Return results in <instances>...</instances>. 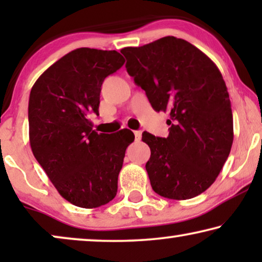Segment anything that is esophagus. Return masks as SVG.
<instances>
[{"mask_svg": "<svg viewBox=\"0 0 262 262\" xmlns=\"http://www.w3.org/2000/svg\"><path fill=\"white\" fill-rule=\"evenodd\" d=\"M134 134H135L136 141H141V138H142V131H135Z\"/></svg>", "mask_w": 262, "mask_h": 262, "instance_id": "esophagus-1", "label": "esophagus"}]
</instances>
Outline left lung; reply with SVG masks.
Returning <instances> with one entry per match:
<instances>
[{
    "instance_id": "8db88e82",
    "label": "left lung",
    "mask_w": 262,
    "mask_h": 262,
    "mask_svg": "<svg viewBox=\"0 0 262 262\" xmlns=\"http://www.w3.org/2000/svg\"><path fill=\"white\" fill-rule=\"evenodd\" d=\"M126 70L152 108L169 112L167 138L143 132L145 164L154 191L168 199H191L221 173L234 141L231 103L216 64L191 42L164 37L124 48Z\"/></svg>"
}]
</instances>
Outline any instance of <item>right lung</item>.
<instances>
[{"label": "right lung", "mask_w": 262, "mask_h": 262, "mask_svg": "<svg viewBox=\"0 0 262 262\" xmlns=\"http://www.w3.org/2000/svg\"><path fill=\"white\" fill-rule=\"evenodd\" d=\"M125 63L117 52L81 48L42 73L31 89L32 152L64 199L94 209L117 194L118 175L134 132L98 134L88 114H99L105 78Z\"/></svg>", "instance_id": "add662e5"}]
</instances>
